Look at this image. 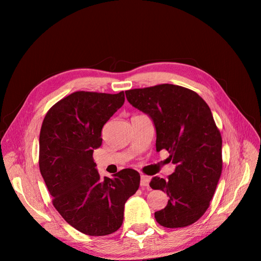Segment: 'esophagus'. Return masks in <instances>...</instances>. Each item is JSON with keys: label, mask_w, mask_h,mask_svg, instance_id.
Instances as JSON below:
<instances>
[{"label": "esophagus", "mask_w": 261, "mask_h": 261, "mask_svg": "<svg viewBox=\"0 0 261 261\" xmlns=\"http://www.w3.org/2000/svg\"><path fill=\"white\" fill-rule=\"evenodd\" d=\"M149 181H150V176L141 175V177H140V185L141 186H148Z\"/></svg>", "instance_id": "obj_1"}]
</instances>
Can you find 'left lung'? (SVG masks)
<instances>
[{
	"label": "left lung",
	"instance_id": "left-lung-1",
	"mask_svg": "<svg viewBox=\"0 0 261 261\" xmlns=\"http://www.w3.org/2000/svg\"><path fill=\"white\" fill-rule=\"evenodd\" d=\"M125 93L151 117L156 151L168 150L176 165L168 179L154 176L149 184L169 196L167 207L154 212L156 222L170 228L195 223L209 208L222 172V137L210 108L198 93L171 84Z\"/></svg>",
	"mask_w": 261,
	"mask_h": 261
}]
</instances>
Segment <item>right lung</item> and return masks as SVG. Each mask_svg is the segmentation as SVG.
<instances>
[{"mask_svg": "<svg viewBox=\"0 0 261 261\" xmlns=\"http://www.w3.org/2000/svg\"><path fill=\"white\" fill-rule=\"evenodd\" d=\"M124 101V91H76L57 102L41 126L39 168L53 206L68 224L90 236L121 227L125 202L140 183L133 169L101 178L92 158L102 144V127Z\"/></svg>", "mask_w": 261, "mask_h": 261, "instance_id": "right-lung-1", "label": "right lung"}]
</instances>
